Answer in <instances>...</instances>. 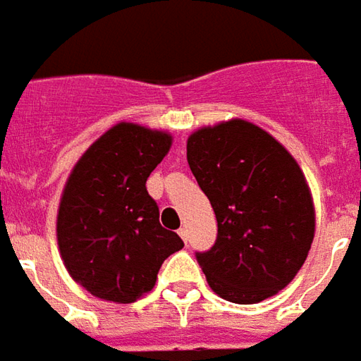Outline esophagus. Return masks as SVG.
I'll return each mask as SVG.
<instances>
[{
  "mask_svg": "<svg viewBox=\"0 0 361 361\" xmlns=\"http://www.w3.org/2000/svg\"><path fill=\"white\" fill-rule=\"evenodd\" d=\"M178 236H180V238H183V240H188V228H186V226H183V228H178Z\"/></svg>",
  "mask_w": 361,
  "mask_h": 361,
  "instance_id": "1",
  "label": "esophagus"
}]
</instances>
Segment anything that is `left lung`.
I'll return each mask as SVG.
<instances>
[{"mask_svg": "<svg viewBox=\"0 0 361 361\" xmlns=\"http://www.w3.org/2000/svg\"><path fill=\"white\" fill-rule=\"evenodd\" d=\"M186 161L219 222L214 246L197 252L209 286L234 304H256L286 288L316 228L294 157L260 127L232 118L195 130Z\"/></svg>", "mask_w": 361, "mask_h": 361, "instance_id": "obj_1", "label": "left lung"}]
</instances>
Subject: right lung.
<instances>
[{
	"label": "right lung",
	"instance_id": "obj_1",
	"mask_svg": "<svg viewBox=\"0 0 361 361\" xmlns=\"http://www.w3.org/2000/svg\"><path fill=\"white\" fill-rule=\"evenodd\" d=\"M173 137L118 123L77 161L63 188L57 244L63 264L93 296L130 304L151 292L163 262L185 243L159 222L147 178Z\"/></svg>",
	"mask_w": 361,
	"mask_h": 361
}]
</instances>
